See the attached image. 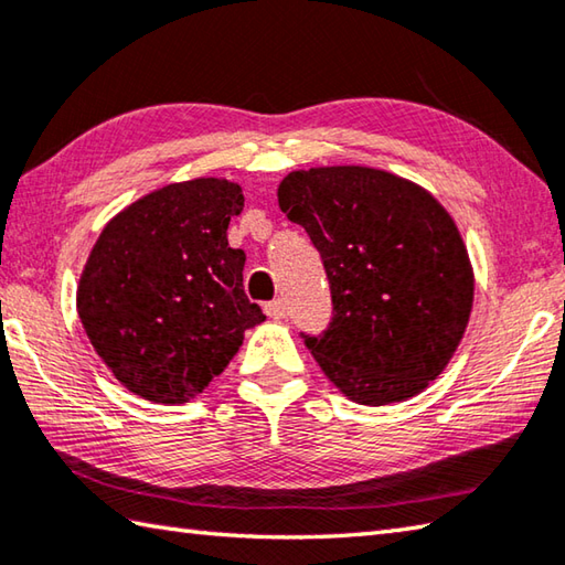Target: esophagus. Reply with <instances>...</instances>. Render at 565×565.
<instances>
[{"label": "esophagus", "mask_w": 565, "mask_h": 565, "mask_svg": "<svg viewBox=\"0 0 565 565\" xmlns=\"http://www.w3.org/2000/svg\"><path fill=\"white\" fill-rule=\"evenodd\" d=\"M264 311H267L269 318L281 320L286 316V303L281 301V298H276V301H269L267 306H264Z\"/></svg>", "instance_id": "esophagus-1"}]
</instances>
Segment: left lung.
Returning a JSON list of instances; mask_svg holds the SVG:
<instances>
[{
  "mask_svg": "<svg viewBox=\"0 0 565 565\" xmlns=\"http://www.w3.org/2000/svg\"><path fill=\"white\" fill-rule=\"evenodd\" d=\"M279 207L320 252L333 323L306 348L348 399L422 394L466 335L475 276L456 220L426 188L370 166H316L279 183Z\"/></svg>",
  "mask_w": 565,
  "mask_h": 565,
  "instance_id": "left-lung-1",
  "label": "left lung"
}]
</instances>
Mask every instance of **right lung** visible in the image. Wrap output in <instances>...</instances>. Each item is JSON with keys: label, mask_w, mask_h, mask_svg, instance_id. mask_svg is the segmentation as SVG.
<instances>
[{"label": "right lung", "mask_w": 565, "mask_h": 565, "mask_svg": "<svg viewBox=\"0 0 565 565\" xmlns=\"http://www.w3.org/2000/svg\"><path fill=\"white\" fill-rule=\"evenodd\" d=\"M242 207L239 183L210 175L139 198L99 232L77 281V316L131 394L191 402L267 318L245 294V252L227 245Z\"/></svg>", "instance_id": "add662e5"}]
</instances>
